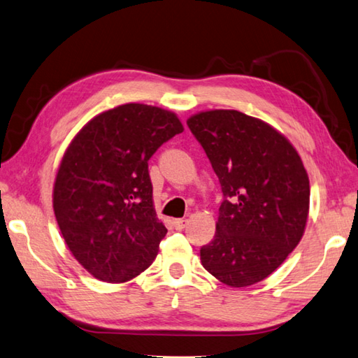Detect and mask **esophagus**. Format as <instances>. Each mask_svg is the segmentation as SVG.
I'll list each match as a JSON object with an SVG mask.
<instances>
[{
    "label": "esophagus",
    "mask_w": 358,
    "mask_h": 358,
    "mask_svg": "<svg viewBox=\"0 0 358 358\" xmlns=\"http://www.w3.org/2000/svg\"><path fill=\"white\" fill-rule=\"evenodd\" d=\"M187 222H189V220H187V219H175L173 220V227L177 230H183V229H186Z\"/></svg>",
    "instance_id": "obj_1"
}]
</instances>
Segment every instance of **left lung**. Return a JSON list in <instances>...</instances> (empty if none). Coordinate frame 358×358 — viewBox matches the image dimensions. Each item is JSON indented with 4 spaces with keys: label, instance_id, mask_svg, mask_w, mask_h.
Masks as SVG:
<instances>
[{
    "label": "left lung",
    "instance_id": "8db88e82",
    "mask_svg": "<svg viewBox=\"0 0 358 358\" xmlns=\"http://www.w3.org/2000/svg\"><path fill=\"white\" fill-rule=\"evenodd\" d=\"M216 172L224 201L216 235L200 249L203 268L233 288L264 280L302 239L310 181L283 134L235 109L187 119Z\"/></svg>",
    "mask_w": 358,
    "mask_h": 358
}]
</instances>
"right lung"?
I'll use <instances>...</instances> for the list:
<instances>
[{
  "mask_svg": "<svg viewBox=\"0 0 358 358\" xmlns=\"http://www.w3.org/2000/svg\"><path fill=\"white\" fill-rule=\"evenodd\" d=\"M181 131L173 113L128 103L95 115L64 153L55 216L71 255L99 280H131L158 255L167 229L153 208L148 159Z\"/></svg>",
  "mask_w": 358,
  "mask_h": 358,
  "instance_id": "right-lung-1",
  "label": "right lung"
}]
</instances>
